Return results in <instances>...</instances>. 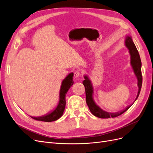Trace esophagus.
Segmentation results:
<instances>
[{
    "mask_svg": "<svg viewBox=\"0 0 153 153\" xmlns=\"http://www.w3.org/2000/svg\"><path fill=\"white\" fill-rule=\"evenodd\" d=\"M81 75V73L79 71H76L75 73H74V76H75V78H79Z\"/></svg>",
    "mask_w": 153,
    "mask_h": 153,
    "instance_id": "34e87169",
    "label": "esophagus"
}]
</instances>
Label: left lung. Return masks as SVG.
<instances>
[{
    "label": "left lung",
    "mask_w": 153,
    "mask_h": 153,
    "mask_svg": "<svg viewBox=\"0 0 153 153\" xmlns=\"http://www.w3.org/2000/svg\"><path fill=\"white\" fill-rule=\"evenodd\" d=\"M125 45L129 50V52L131 55V65L133 69L134 73L137 76V80H138V91L137 96V98L135 101L138 98V96H139L140 92L142 87V71H141V66H142V62L139 53H138V50L135 47V44L133 42V40L131 39V36H127L126 40H125ZM85 80L83 81V84H84L85 89V95H86V103L89 106V108L91 113L93 114L94 116L99 117V118H103V119H108L110 117H116L119 115H121L124 112H126L127 110H128L130 106L132 105H129L128 107H126L123 110L117 113H108L107 112L103 110L98 105H97L95 103V101L93 99V87H92L91 81L89 80V77L87 75L84 76Z\"/></svg>",
    "instance_id": "1"
}]
</instances>
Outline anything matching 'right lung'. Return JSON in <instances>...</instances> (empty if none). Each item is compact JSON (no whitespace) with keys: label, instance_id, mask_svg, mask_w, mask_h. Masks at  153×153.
I'll return each mask as SVG.
<instances>
[{"label":"right lung","instance_id":"1","mask_svg":"<svg viewBox=\"0 0 153 153\" xmlns=\"http://www.w3.org/2000/svg\"><path fill=\"white\" fill-rule=\"evenodd\" d=\"M73 73H69V75L64 78L63 80L61 89H60L59 92V101L57 106L55 107L52 112L47 114V115H43L41 117H33V118L37 121H45V122H52L55 121L56 120L59 119L61 117L63 112L65 109V106H66V95L67 92L69 89L73 84Z\"/></svg>","mask_w":153,"mask_h":153}]
</instances>
